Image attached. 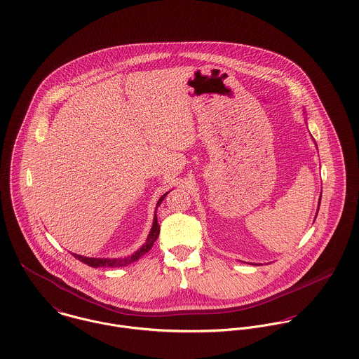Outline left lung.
Masks as SVG:
<instances>
[{
  "label": "left lung",
  "instance_id": "obj_1",
  "mask_svg": "<svg viewBox=\"0 0 359 359\" xmlns=\"http://www.w3.org/2000/svg\"><path fill=\"white\" fill-rule=\"evenodd\" d=\"M319 203H320V199H319ZM318 210H319V205H318Z\"/></svg>",
  "mask_w": 359,
  "mask_h": 359
}]
</instances>
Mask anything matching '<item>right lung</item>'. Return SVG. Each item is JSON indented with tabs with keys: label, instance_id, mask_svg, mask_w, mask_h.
Instances as JSON below:
<instances>
[{
	"label": "right lung",
	"instance_id": "1",
	"mask_svg": "<svg viewBox=\"0 0 359 359\" xmlns=\"http://www.w3.org/2000/svg\"><path fill=\"white\" fill-rule=\"evenodd\" d=\"M167 194H168V192H167ZM167 194H164V195L158 199V202H157V205H156V210H157V207L160 205V203L164 201V198L167 196ZM158 232H160V225H158V222H157V215L154 214V225H152V229H151V232H149V235H148L147 242H145L133 256L124 257V258H93V257L79 256V255H74V253H73V256L76 257L77 259H80L81 262H84V264H87V265H90V266H94V268H98V266H110V268L126 266V265H128V264H131V262L140 259L141 257L144 256V255H147V253L152 249L156 239L158 238Z\"/></svg>",
	"mask_w": 359,
	"mask_h": 359
}]
</instances>
